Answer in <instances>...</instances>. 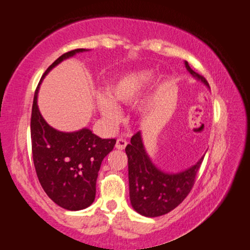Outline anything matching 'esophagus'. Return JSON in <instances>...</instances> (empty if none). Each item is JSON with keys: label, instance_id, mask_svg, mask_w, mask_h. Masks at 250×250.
Segmentation results:
<instances>
[{"label": "esophagus", "instance_id": "esophagus-1", "mask_svg": "<svg viewBox=\"0 0 250 250\" xmlns=\"http://www.w3.org/2000/svg\"><path fill=\"white\" fill-rule=\"evenodd\" d=\"M126 140L124 139V138H119V139H117V144H115V148L119 149V150H124V149L125 148L126 146Z\"/></svg>", "mask_w": 250, "mask_h": 250}]
</instances>
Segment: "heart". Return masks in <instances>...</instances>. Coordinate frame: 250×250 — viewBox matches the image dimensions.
I'll list each match as a JSON object with an SVG mask.
<instances>
[{"label":"heart","mask_w":250,"mask_h":250,"mask_svg":"<svg viewBox=\"0 0 250 250\" xmlns=\"http://www.w3.org/2000/svg\"><path fill=\"white\" fill-rule=\"evenodd\" d=\"M154 78L152 70H138L122 76L107 88V98L100 100V110L109 124H115L119 111L115 104L132 103Z\"/></svg>","instance_id":"1"}]
</instances>
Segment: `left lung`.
<instances>
[{
    "label": "left lung",
    "instance_id": "obj_1",
    "mask_svg": "<svg viewBox=\"0 0 250 250\" xmlns=\"http://www.w3.org/2000/svg\"><path fill=\"white\" fill-rule=\"evenodd\" d=\"M185 67L208 86L206 78L194 72L188 62H185ZM125 154L128 156L131 206L138 213L149 218L168 213L183 202L195 183L196 174L203 162L202 157L194 166L177 174L164 173L148 157L140 132L131 137L125 147Z\"/></svg>",
    "mask_w": 250,
    "mask_h": 250
}]
</instances>
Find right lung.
<instances>
[{
	"label": "right lung",
	"instance_id": "obj_1",
	"mask_svg": "<svg viewBox=\"0 0 250 250\" xmlns=\"http://www.w3.org/2000/svg\"><path fill=\"white\" fill-rule=\"evenodd\" d=\"M84 50L78 48L62 55L48 67L42 78L64 59ZM38 89L39 85L31 113L32 158L37 176L43 191L57 206L70 211L83 210L95 199L100 167L117 140L102 139L86 128L76 132L54 129L39 112Z\"/></svg>",
	"mask_w": 250,
	"mask_h": 250
}]
</instances>
